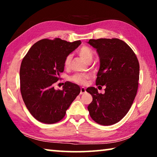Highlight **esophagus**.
I'll return each instance as SVG.
<instances>
[{"instance_id":"34e87169","label":"esophagus","mask_w":157,"mask_h":157,"mask_svg":"<svg viewBox=\"0 0 157 157\" xmlns=\"http://www.w3.org/2000/svg\"><path fill=\"white\" fill-rule=\"evenodd\" d=\"M86 89L84 88V87H81L80 89V94L82 95V94H84L85 93H86Z\"/></svg>"}]
</instances>
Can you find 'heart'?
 Listing matches in <instances>:
<instances>
[{"instance_id":"heart-1","label":"heart","mask_w":157,"mask_h":157,"mask_svg":"<svg viewBox=\"0 0 157 157\" xmlns=\"http://www.w3.org/2000/svg\"><path fill=\"white\" fill-rule=\"evenodd\" d=\"M79 55L82 59H84L87 62H91L93 59V57H94V52H93V50L87 46L82 47L79 50ZM71 55H68V56L66 57V59L64 60L65 67L68 68L71 64ZM88 78H89L88 75H86V74L78 73L71 77V79L73 82H75V83H78L79 84H84L86 83V79Z\"/></svg>"}]
</instances>
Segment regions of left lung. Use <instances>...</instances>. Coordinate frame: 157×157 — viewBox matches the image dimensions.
Returning <instances> with one entry per match:
<instances>
[{"label":"left lung","mask_w":157,"mask_h":157,"mask_svg":"<svg viewBox=\"0 0 157 157\" xmlns=\"http://www.w3.org/2000/svg\"><path fill=\"white\" fill-rule=\"evenodd\" d=\"M88 44L100 58L96 85L106 86L104 94L95 87L86 89L93 97L88 110L97 123L111 125L123 119L132 107L139 86V63L132 49L121 39H90Z\"/></svg>","instance_id":"1"}]
</instances>
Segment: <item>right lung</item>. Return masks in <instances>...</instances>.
I'll use <instances>...</instances> for the list:
<instances>
[{
    "label": "right lung",
    "mask_w": 157,
    "mask_h": 157,
    "mask_svg": "<svg viewBox=\"0 0 157 157\" xmlns=\"http://www.w3.org/2000/svg\"><path fill=\"white\" fill-rule=\"evenodd\" d=\"M81 44L79 40L41 39L23 59L20 68L21 95L28 111L39 122L52 124L62 120L80 93L78 85L71 82H66L62 90H55L53 85L63 71L66 57Z\"/></svg>",
    "instance_id": "right-lung-1"
}]
</instances>
